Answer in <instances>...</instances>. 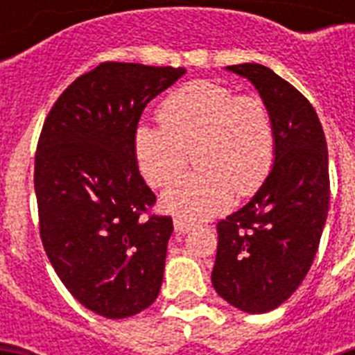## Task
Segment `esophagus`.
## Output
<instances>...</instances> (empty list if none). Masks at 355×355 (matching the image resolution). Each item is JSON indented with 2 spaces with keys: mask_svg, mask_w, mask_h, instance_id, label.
<instances>
[{
  "mask_svg": "<svg viewBox=\"0 0 355 355\" xmlns=\"http://www.w3.org/2000/svg\"><path fill=\"white\" fill-rule=\"evenodd\" d=\"M173 225H175V232L177 234H188L189 230L195 227L193 223L186 221V219H182V217H175Z\"/></svg>",
  "mask_w": 355,
  "mask_h": 355,
  "instance_id": "34e87169",
  "label": "esophagus"
}]
</instances>
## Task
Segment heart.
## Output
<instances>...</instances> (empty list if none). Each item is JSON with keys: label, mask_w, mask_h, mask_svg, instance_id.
<instances>
[{"label": "heart", "mask_w": 355, "mask_h": 355, "mask_svg": "<svg viewBox=\"0 0 355 355\" xmlns=\"http://www.w3.org/2000/svg\"><path fill=\"white\" fill-rule=\"evenodd\" d=\"M160 121L162 127L144 123L134 130V158L145 180L155 188L173 182L193 149L200 169L162 193V210L186 221L206 219L230 208L236 191L254 193L269 177L276 134L259 97L191 80L167 96Z\"/></svg>", "instance_id": "obj_1"}]
</instances>
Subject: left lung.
Segmentation results:
<instances>
[{
  "label": "left lung",
  "instance_id": "8db88e82",
  "mask_svg": "<svg viewBox=\"0 0 355 355\" xmlns=\"http://www.w3.org/2000/svg\"><path fill=\"white\" fill-rule=\"evenodd\" d=\"M225 69L250 80L269 108L276 155L252 199L217 225L211 284L234 308L267 313L313 263L330 208L328 147L319 116L295 86L261 64Z\"/></svg>",
  "mask_w": 355,
  "mask_h": 355
}]
</instances>
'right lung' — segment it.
Here are the masks:
<instances>
[{
    "mask_svg": "<svg viewBox=\"0 0 355 355\" xmlns=\"http://www.w3.org/2000/svg\"><path fill=\"white\" fill-rule=\"evenodd\" d=\"M184 73L103 62L64 90L42 127V243L68 291L107 319L132 317L160 293L173 221L141 219L156 197L139 175L132 139L145 107Z\"/></svg>",
    "mask_w": 355,
    "mask_h": 355,
    "instance_id": "1",
    "label": "right lung"
}]
</instances>
